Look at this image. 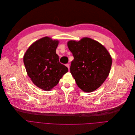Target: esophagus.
<instances>
[{"label": "esophagus", "instance_id": "obj_1", "mask_svg": "<svg viewBox=\"0 0 135 135\" xmlns=\"http://www.w3.org/2000/svg\"><path fill=\"white\" fill-rule=\"evenodd\" d=\"M66 66H67V68H68V69L69 70V69H70V65H69V64H66Z\"/></svg>", "mask_w": 135, "mask_h": 135}]
</instances>
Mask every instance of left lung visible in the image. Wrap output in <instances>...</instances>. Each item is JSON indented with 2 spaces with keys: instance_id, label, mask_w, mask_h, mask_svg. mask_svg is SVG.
Segmentation results:
<instances>
[{
  "instance_id": "1",
  "label": "left lung",
  "mask_w": 135,
  "mask_h": 135,
  "mask_svg": "<svg viewBox=\"0 0 135 135\" xmlns=\"http://www.w3.org/2000/svg\"><path fill=\"white\" fill-rule=\"evenodd\" d=\"M74 60L70 72L78 86L85 92H92L104 82L110 72L112 60L107 49L89 38L68 42Z\"/></svg>"
}]
</instances>
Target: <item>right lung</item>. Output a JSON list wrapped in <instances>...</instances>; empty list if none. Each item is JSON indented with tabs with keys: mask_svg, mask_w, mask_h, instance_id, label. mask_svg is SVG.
Returning a JSON list of instances; mask_svg holds the SVG:
<instances>
[{
	"mask_svg": "<svg viewBox=\"0 0 135 135\" xmlns=\"http://www.w3.org/2000/svg\"><path fill=\"white\" fill-rule=\"evenodd\" d=\"M59 41L44 37L33 43L25 52L23 62L28 76L38 87L46 91L57 85L68 69L59 62L56 53Z\"/></svg>",
	"mask_w": 135,
	"mask_h": 135,
	"instance_id": "obj_1",
	"label": "right lung"
}]
</instances>
